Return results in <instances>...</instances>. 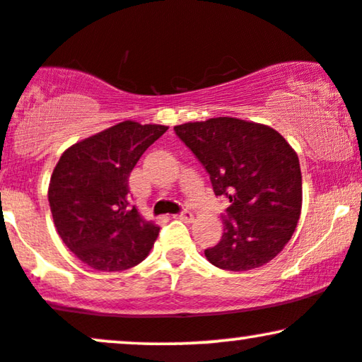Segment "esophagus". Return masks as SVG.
<instances>
[{
    "instance_id": "obj_1",
    "label": "esophagus",
    "mask_w": 362,
    "mask_h": 362,
    "mask_svg": "<svg viewBox=\"0 0 362 362\" xmlns=\"http://www.w3.org/2000/svg\"><path fill=\"white\" fill-rule=\"evenodd\" d=\"M175 217H177V219L184 221V223H192V221H194V214L190 211H182L180 214H177Z\"/></svg>"
}]
</instances>
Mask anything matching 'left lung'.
Listing matches in <instances>:
<instances>
[{"label":"left lung","instance_id":"8db88e82","mask_svg":"<svg viewBox=\"0 0 362 362\" xmlns=\"http://www.w3.org/2000/svg\"><path fill=\"white\" fill-rule=\"evenodd\" d=\"M202 163L217 197L229 200L224 233L204 251L221 269L246 272L272 261L290 241L302 211L298 156L273 128L236 117L175 126Z\"/></svg>","mask_w":362,"mask_h":362}]
</instances>
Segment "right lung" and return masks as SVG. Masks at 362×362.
<instances>
[{
	"instance_id": "1",
	"label": "right lung",
	"mask_w": 362,
	"mask_h": 362,
	"mask_svg": "<svg viewBox=\"0 0 362 362\" xmlns=\"http://www.w3.org/2000/svg\"><path fill=\"white\" fill-rule=\"evenodd\" d=\"M162 124L124 121L64 151L49 187L50 211L65 246L87 267L123 272L141 263L160 228L129 202L128 178Z\"/></svg>"
}]
</instances>
